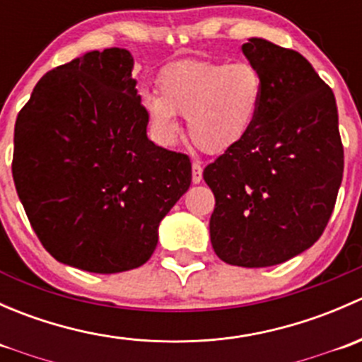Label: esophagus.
Returning <instances> with one entry per match:
<instances>
[{
	"label": "esophagus",
	"mask_w": 362,
	"mask_h": 362,
	"mask_svg": "<svg viewBox=\"0 0 362 362\" xmlns=\"http://www.w3.org/2000/svg\"><path fill=\"white\" fill-rule=\"evenodd\" d=\"M203 178V166L199 160H192V182L199 184Z\"/></svg>",
	"instance_id": "obj_1"
}]
</instances>
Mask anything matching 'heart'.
Instances as JSON below:
<instances>
[{
    "label": "heart",
    "mask_w": 362,
    "mask_h": 362,
    "mask_svg": "<svg viewBox=\"0 0 362 362\" xmlns=\"http://www.w3.org/2000/svg\"><path fill=\"white\" fill-rule=\"evenodd\" d=\"M264 80L250 61L184 59L160 73L159 94L144 105L156 136L171 144L187 119L192 144L206 154L229 151L250 133L261 108Z\"/></svg>",
    "instance_id": "obj_1"
}]
</instances>
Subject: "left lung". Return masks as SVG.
Returning <instances> with one entry per match:
<instances>
[{"mask_svg":"<svg viewBox=\"0 0 362 362\" xmlns=\"http://www.w3.org/2000/svg\"><path fill=\"white\" fill-rule=\"evenodd\" d=\"M242 50L264 80L261 108L250 133L203 178L215 196V254L266 268L320 238L343 178V145L333 90L301 54L262 38Z\"/></svg>","mask_w":362,"mask_h":362,"instance_id":"left-lung-1","label":"left lung"}]
</instances>
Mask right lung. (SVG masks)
<instances>
[{"mask_svg":"<svg viewBox=\"0 0 362 362\" xmlns=\"http://www.w3.org/2000/svg\"><path fill=\"white\" fill-rule=\"evenodd\" d=\"M126 49L87 52L40 78L13 131L12 175L31 228L59 262L138 268L191 185L189 156L147 138Z\"/></svg>","mask_w":362,"mask_h":362,"instance_id":"obj_1","label":"right lung"}]
</instances>
